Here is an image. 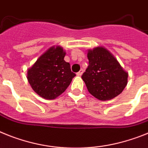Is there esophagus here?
I'll use <instances>...</instances> for the list:
<instances>
[{
	"label": "esophagus",
	"instance_id": "esophagus-1",
	"mask_svg": "<svg viewBox=\"0 0 148 148\" xmlns=\"http://www.w3.org/2000/svg\"><path fill=\"white\" fill-rule=\"evenodd\" d=\"M83 69H81V70L79 71V72L77 73V76H81L82 74H83Z\"/></svg>",
	"mask_w": 148,
	"mask_h": 148
}]
</instances>
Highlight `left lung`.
<instances>
[{
    "mask_svg": "<svg viewBox=\"0 0 148 148\" xmlns=\"http://www.w3.org/2000/svg\"><path fill=\"white\" fill-rule=\"evenodd\" d=\"M88 66L82 75L88 91L101 101H108L120 95L127 84L128 73L104 47L87 53Z\"/></svg>",
    "mask_w": 148,
    "mask_h": 148,
    "instance_id": "1",
    "label": "left lung"
}]
</instances>
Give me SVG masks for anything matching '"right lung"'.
I'll list each match as a JSON object with an SVG mask.
<instances>
[{"instance_id":"right-lung-1","label":"right lung","mask_w":148,"mask_h":148,"mask_svg":"<svg viewBox=\"0 0 148 148\" xmlns=\"http://www.w3.org/2000/svg\"><path fill=\"white\" fill-rule=\"evenodd\" d=\"M65 51L53 46L28 69L27 78L30 86L40 97L53 100L63 93L76 76L70 64L64 60Z\"/></svg>"}]
</instances>
